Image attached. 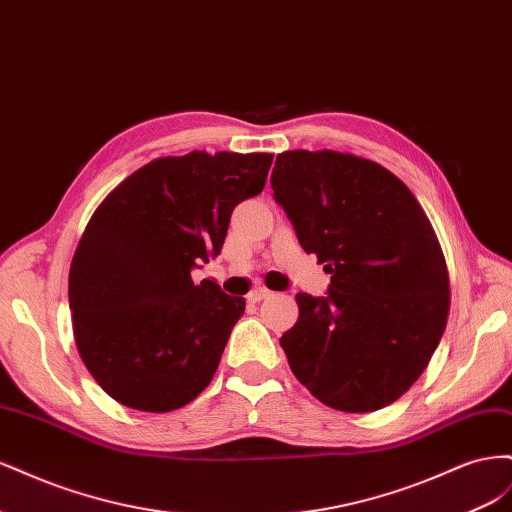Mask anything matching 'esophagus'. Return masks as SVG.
Returning a JSON list of instances; mask_svg holds the SVG:
<instances>
[{
    "instance_id": "obj_1",
    "label": "esophagus",
    "mask_w": 512,
    "mask_h": 512,
    "mask_svg": "<svg viewBox=\"0 0 512 512\" xmlns=\"http://www.w3.org/2000/svg\"><path fill=\"white\" fill-rule=\"evenodd\" d=\"M269 294H271V290L258 286V288H254L250 294H247V299H250L252 303H258V301H262V299H267Z\"/></svg>"
}]
</instances>
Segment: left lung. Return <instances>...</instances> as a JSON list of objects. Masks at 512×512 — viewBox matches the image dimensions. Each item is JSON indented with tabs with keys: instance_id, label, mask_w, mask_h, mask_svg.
I'll use <instances>...</instances> for the list:
<instances>
[{
	"instance_id": "obj_1",
	"label": "left lung",
	"mask_w": 512,
	"mask_h": 512,
	"mask_svg": "<svg viewBox=\"0 0 512 512\" xmlns=\"http://www.w3.org/2000/svg\"><path fill=\"white\" fill-rule=\"evenodd\" d=\"M275 203L307 254L331 273L324 297L297 294L280 344L322 404L374 412L423 374L448 316V271L423 207L391 170L337 151H286Z\"/></svg>"
}]
</instances>
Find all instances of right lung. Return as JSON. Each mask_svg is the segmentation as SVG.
Masks as SVG:
<instances>
[{
    "instance_id": "obj_1",
    "label": "right lung",
    "mask_w": 512,
    "mask_h": 512,
    "mask_svg": "<svg viewBox=\"0 0 512 512\" xmlns=\"http://www.w3.org/2000/svg\"><path fill=\"white\" fill-rule=\"evenodd\" d=\"M271 153L192 151L138 168L91 215L70 267L76 348L119 404L177 410L220 365L245 299L192 269L222 252L230 215L262 192Z\"/></svg>"
}]
</instances>
